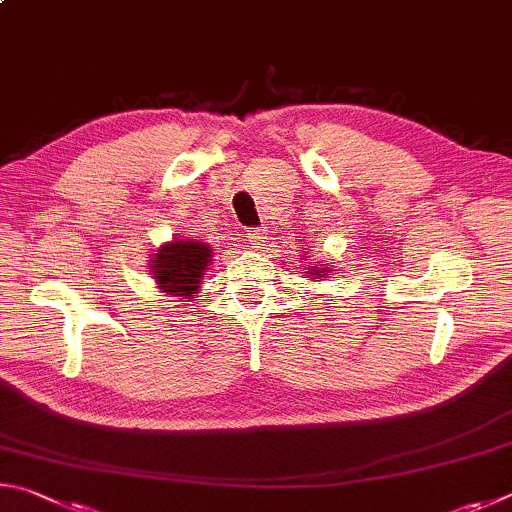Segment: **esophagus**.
<instances>
[{"instance_id": "34e87169", "label": "esophagus", "mask_w": 512, "mask_h": 512, "mask_svg": "<svg viewBox=\"0 0 512 512\" xmlns=\"http://www.w3.org/2000/svg\"><path fill=\"white\" fill-rule=\"evenodd\" d=\"M247 242H249V247L261 249V247L265 245V242H267L265 231H263V229H251V231L247 233Z\"/></svg>"}]
</instances>
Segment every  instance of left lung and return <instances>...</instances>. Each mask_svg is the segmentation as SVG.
I'll return each mask as SVG.
<instances>
[{"mask_svg": "<svg viewBox=\"0 0 512 512\" xmlns=\"http://www.w3.org/2000/svg\"><path fill=\"white\" fill-rule=\"evenodd\" d=\"M306 258H308V256H306ZM306 258H301V261H306ZM330 272H335V270H330L328 265H310L308 272H303V279H308V281L328 279Z\"/></svg>", "mask_w": 512, "mask_h": 512, "instance_id": "obj_1", "label": "left lung"}]
</instances>
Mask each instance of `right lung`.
<instances>
[{"label": "right lung", "mask_w": 512, "mask_h": 512, "mask_svg": "<svg viewBox=\"0 0 512 512\" xmlns=\"http://www.w3.org/2000/svg\"><path fill=\"white\" fill-rule=\"evenodd\" d=\"M213 261V249L209 242L193 238H173L159 245L157 254H152L150 272L159 292L168 297H182L195 301L197 292Z\"/></svg>", "instance_id": "1"}]
</instances>
